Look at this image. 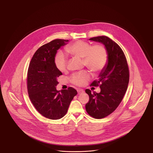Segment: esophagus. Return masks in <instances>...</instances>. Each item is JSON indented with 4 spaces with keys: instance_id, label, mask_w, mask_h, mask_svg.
<instances>
[{
    "instance_id": "esophagus-1",
    "label": "esophagus",
    "mask_w": 153,
    "mask_h": 153,
    "mask_svg": "<svg viewBox=\"0 0 153 153\" xmlns=\"http://www.w3.org/2000/svg\"><path fill=\"white\" fill-rule=\"evenodd\" d=\"M84 91L83 89H77V93H78V95H80V94H82V93H84Z\"/></svg>"
}]
</instances>
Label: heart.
I'll list each match as a JSON object with an SVG mask.
<instances>
[{
  "label": "heart",
  "mask_w": 153,
  "mask_h": 153,
  "mask_svg": "<svg viewBox=\"0 0 153 153\" xmlns=\"http://www.w3.org/2000/svg\"><path fill=\"white\" fill-rule=\"evenodd\" d=\"M66 51L73 57L83 58L84 64L94 73L100 72L108 61L107 51L104 46L99 44L91 46L87 42L78 41L68 46ZM54 63L59 72H65L66 71L68 59L63 53L59 52L56 54ZM89 78L90 74L87 71H83L74 74L71 80L73 84L83 86L86 84Z\"/></svg>",
  "instance_id": "obj_1"
}]
</instances>
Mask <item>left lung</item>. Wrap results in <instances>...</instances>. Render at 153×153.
I'll return each instance as SVG.
<instances>
[{
	"instance_id": "left-lung-1",
	"label": "left lung",
	"mask_w": 153,
	"mask_h": 153,
	"mask_svg": "<svg viewBox=\"0 0 153 153\" xmlns=\"http://www.w3.org/2000/svg\"><path fill=\"white\" fill-rule=\"evenodd\" d=\"M90 41L103 44L108 52L107 65L102 70L99 79L91 85L100 86V92L87 89L89 100L85 105L88 114L95 119H102L112 113L122 102L129 82V69L121 48L108 36H99Z\"/></svg>"
}]
</instances>
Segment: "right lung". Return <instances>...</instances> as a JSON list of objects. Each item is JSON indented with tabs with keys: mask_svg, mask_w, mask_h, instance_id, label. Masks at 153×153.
Listing matches in <instances>:
<instances>
[{
	"mask_svg": "<svg viewBox=\"0 0 153 153\" xmlns=\"http://www.w3.org/2000/svg\"><path fill=\"white\" fill-rule=\"evenodd\" d=\"M69 40L57 39L41 46L34 53L27 72L30 99L44 117L57 120L65 115L73 97L77 94L72 87L57 91V77L62 74L57 69L54 58L58 49Z\"/></svg>",
	"mask_w": 153,
	"mask_h": 153,
	"instance_id": "add662e5",
	"label": "right lung"
}]
</instances>
